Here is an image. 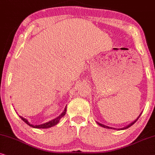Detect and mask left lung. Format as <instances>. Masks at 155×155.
Wrapping results in <instances>:
<instances>
[{"instance_id":"8db88e82","label":"left lung","mask_w":155,"mask_h":155,"mask_svg":"<svg viewBox=\"0 0 155 155\" xmlns=\"http://www.w3.org/2000/svg\"><path fill=\"white\" fill-rule=\"evenodd\" d=\"M142 112H141V113L140 114V115H139L137 118L136 119H135L134 121H133L132 123H130V124L127 125V126L124 127H123V128H120V129H116V128H114V127H108V126H106V125H104V124H101V123H99V122H97V124L99 125V126L102 127H104V128H107V129H112V130H126V129H127V128H129V127H130L131 126H132V125L134 124V123L136 122V121H137V119H138L139 118H140V115L142 114Z\"/></svg>"}]
</instances>
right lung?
Returning <instances> with one entry per match:
<instances>
[{"mask_svg": "<svg viewBox=\"0 0 155 155\" xmlns=\"http://www.w3.org/2000/svg\"><path fill=\"white\" fill-rule=\"evenodd\" d=\"M66 107H65V109H64L63 112L59 116L56 117V118L52 119V120H51L49 121H47V122L44 123V124H39V125L31 124H30V123H29L28 119H25L24 117H23L21 116H19V117H20V118L22 119V120L24 121L25 123H26L27 124L29 125V126L31 127H34V128H37V129H47V128H50V127H54V126H55V125L57 124L59 122L60 119H61L62 117H63L64 115L66 114Z\"/></svg>", "mask_w": 155, "mask_h": 155, "instance_id": "right-lung-1", "label": "right lung"}]
</instances>
